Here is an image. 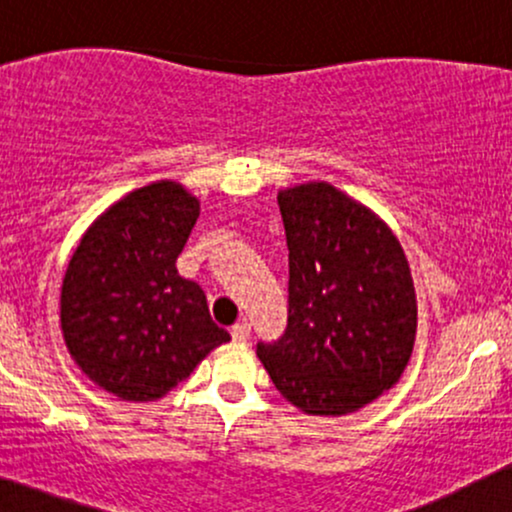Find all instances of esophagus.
Segmentation results:
<instances>
[{
  "label": "esophagus",
  "instance_id": "1",
  "mask_svg": "<svg viewBox=\"0 0 512 512\" xmlns=\"http://www.w3.org/2000/svg\"><path fill=\"white\" fill-rule=\"evenodd\" d=\"M231 337H233V342H238V344H245L250 339V325L248 322H238V325H233V330H231Z\"/></svg>",
  "mask_w": 512,
  "mask_h": 512
}]
</instances>
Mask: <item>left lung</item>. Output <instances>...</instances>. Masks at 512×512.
<instances>
[{
  "mask_svg": "<svg viewBox=\"0 0 512 512\" xmlns=\"http://www.w3.org/2000/svg\"><path fill=\"white\" fill-rule=\"evenodd\" d=\"M289 322L257 356L286 402L344 416L390 390L416 337V293L387 223L330 182L279 192Z\"/></svg>",
  "mask_w": 512,
  "mask_h": 512,
  "instance_id": "8db88e82",
  "label": "left lung"
}]
</instances>
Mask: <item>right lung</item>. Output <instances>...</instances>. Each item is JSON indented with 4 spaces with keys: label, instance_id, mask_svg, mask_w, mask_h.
<instances>
[{
    "label": "right lung",
    "instance_id": "add662e5",
    "mask_svg": "<svg viewBox=\"0 0 512 512\" xmlns=\"http://www.w3.org/2000/svg\"><path fill=\"white\" fill-rule=\"evenodd\" d=\"M197 216V197L158 180L105 209L76 245L62 281L64 344L110 395L161 399L231 339L175 267Z\"/></svg>",
    "mask_w": 512,
    "mask_h": 512
}]
</instances>
